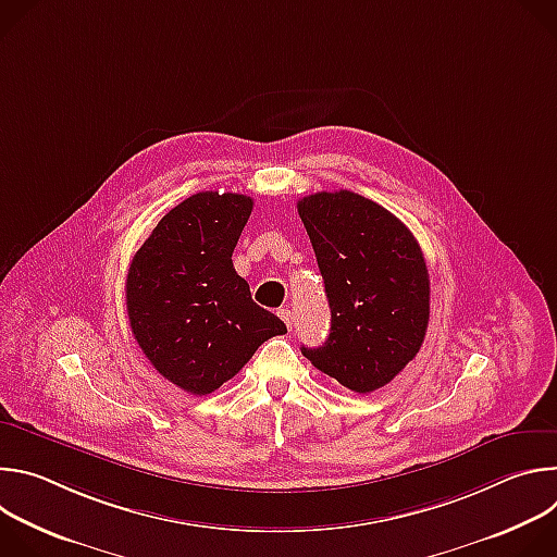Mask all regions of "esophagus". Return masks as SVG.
I'll list each match as a JSON object with an SVG mask.
<instances>
[{
    "label": "esophagus",
    "mask_w": 557,
    "mask_h": 557,
    "mask_svg": "<svg viewBox=\"0 0 557 557\" xmlns=\"http://www.w3.org/2000/svg\"><path fill=\"white\" fill-rule=\"evenodd\" d=\"M277 314L282 317V322H284L288 329H293L295 317H293V310H290V308H280V310H277Z\"/></svg>",
    "instance_id": "34e87169"
}]
</instances>
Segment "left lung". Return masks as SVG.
Here are the masks:
<instances>
[{
    "label": "left lung",
    "mask_w": 557,
    "mask_h": 557,
    "mask_svg": "<svg viewBox=\"0 0 557 557\" xmlns=\"http://www.w3.org/2000/svg\"><path fill=\"white\" fill-rule=\"evenodd\" d=\"M331 304L324 346L301 352L344 387L368 394L421 350L430 322V275L412 231L352 191L297 202Z\"/></svg>",
    "instance_id": "obj_1"
}]
</instances>
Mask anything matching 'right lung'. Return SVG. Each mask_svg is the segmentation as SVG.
Segmentation results:
<instances>
[{
    "label": "right lung",
    "mask_w": 557,
    "mask_h": 557,
    "mask_svg": "<svg viewBox=\"0 0 557 557\" xmlns=\"http://www.w3.org/2000/svg\"><path fill=\"white\" fill-rule=\"evenodd\" d=\"M251 209L243 194H194L161 218L129 264L132 335L158 374L189 394H211L286 333L233 269Z\"/></svg>",
    "instance_id": "right-lung-1"
}]
</instances>
